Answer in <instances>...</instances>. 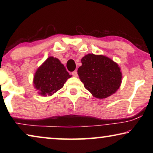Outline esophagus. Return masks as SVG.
I'll use <instances>...</instances> for the list:
<instances>
[{
  "label": "esophagus",
  "instance_id": "1",
  "mask_svg": "<svg viewBox=\"0 0 153 153\" xmlns=\"http://www.w3.org/2000/svg\"><path fill=\"white\" fill-rule=\"evenodd\" d=\"M72 75H73V76H74V77H77V71L76 70L74 71L73 72H72Z\"/></svg>",
  "mask_w": 153,
  "mask_h": 153
}]
</instances>
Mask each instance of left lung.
<instances>
[{
	"label": "left lung",
	"mask_w": 153,
	"mask_h": 153,
	"mask_svg": "<svg viewBox=\"0 0 153 153\" xmlns=\"http://www.w3.org/2000/svg\"><path fill=\"white\" fill-rule=\"evenodd\" d=\"M81 61L77 74L85 88L94 97L102 99L119 89L122 75L120 67L113 61L103 55L88 54Z\"/></svg>",
	"instance_id": "1"
}]
</instances>
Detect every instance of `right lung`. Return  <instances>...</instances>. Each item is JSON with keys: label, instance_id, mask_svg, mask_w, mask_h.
Listing matches in <instances>:
<instances>
[{"label": "right lung", "instance_id": "obj_1", "mask_svg": "<svg viewBox=\"0 0 153 153\" xmlns=\"http://www.w3.org/2000/svg\"><path fill=\"white\" fill-rule=\"evenodd\" d=\"M71 76L58 59L53 56L46 61L36 71L33 84L39 94L51 96L63 87L67 79Z\"/></svg>", "mask_w": 153, "mask_h": 153}]
</instances>
